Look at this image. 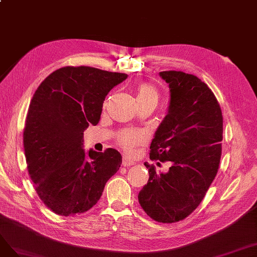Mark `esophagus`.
Returning a JSON list of instances; mask_svg holds the SVG:
<instances>
[{
  "instance_id": "34e87169",
  "label": "esophagus",
  "mask_w": 257,
  "mask_h": 257,
  "mask_svg": "<svg viewBox=\"0 0 257 257\" xmlns=\"http://www.w3.org/2000/svg\"><path fill=\"white\" fill-rule=\"evenodd\" d=\"M134 164H135V162L130 160V159H128L127 157H123V158H122V165H123V167L128 168V167H132Z\"/></svg>"
}]
</instances>
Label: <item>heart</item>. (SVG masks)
<instances>
[{"label":"heart","instance_id":"1","mask_svg":"<svg viewBox=\"0 0 257 257\" xmlns=\"http://www.w3.org/2000/svg\"><path fill=\"white\" fill-rule=\"evenodd\" d=\"M158 99V92L154 85L150 83H142L137 88V101H144V100H155ZM145 137L141 132L134 131H125L121 132L118 136L119 144L125 148L127 152H132L134 147L137 145L142 144L144 142Z\"/></svg>","mask_w":257,"mask_h":257}]
</instances>
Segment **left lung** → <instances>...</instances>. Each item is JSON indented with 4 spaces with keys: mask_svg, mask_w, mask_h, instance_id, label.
Instances as JSON below:
<instances>
[{
    "mask_svg": "<svg viewBox=\"0 0 257 257\" xmlns=\"http://www.w3.org/2000/svg\"><path fill=\"white\" fill-rule=\"evenodd\" d=\"M170 88L168 112L151 144L152 160L171 161L167 173L145 162L150 178L139 203L162 223L184 220L201 204L217 175L221 158L223 117L211 89L193 74L161 71Z\"/></svg>",
    "mask_w": 257,
    "mask_h": 257,
    "instance_id": "8db88e82",
    "label": "left lung"
}]
</instances>
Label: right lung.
<instances>
[{
    "label": "right lung",
    "mask_w": 257,
    "mask_h": 257,
    "mask_svg": "<svg viewBox=\"0 0 257 257\" xmlns=\"http://www.w3.org/2000/svg\"><path fill=\"white\" fill-rule=\"evenodd\" d=\"M127 77L67 66L49 74L33 96L24 154L38 196L56 214L73 216L92 208L118 171L121 155L113 148L85 152L83 132L99 122L105 96Z\"/></svg>",
    "instance_id": "right-lung-1"
}]
</instances>
